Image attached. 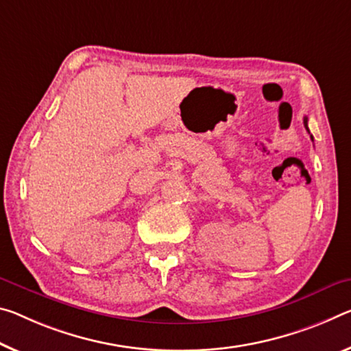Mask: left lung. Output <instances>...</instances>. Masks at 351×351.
Instances as JSON below:
<instances>
[{"mask_svg": "<svg viewBox=\"0 0 351 351\" xmlns=\"http://www.w3.org/2000/svg\"><path fill=\"white\" fill-rule=\"evenodd\" d=\"M304 126H306V130H308V119H306V117H304Z\"/></svg>", "mask_w": 351, "mask_h": 351, "instance_id": "left-lung-1", "label": "left lung"}]
</instances>
